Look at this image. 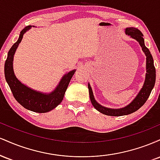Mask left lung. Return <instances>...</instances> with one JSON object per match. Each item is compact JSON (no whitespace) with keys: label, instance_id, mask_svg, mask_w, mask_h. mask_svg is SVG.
Segmentation results:
<instances>
[{"label":"left lung","instance_id":"8db88e82","mask_svg":"<svg viewBox=\"0 0 160 160\" xmlns=\"http://www.w3.org/2000/svg\"><path fill=\"white\" fill-rule=\"evenodd\" d=\"M125 33L129 36L130 38H133L135 40H137L140 44L141 47L142 48V50L146 56V75H145V80L144 85L138 95L135 96V98L133 99L128 105L126 107L117 108H109L104 107V106L101 105L100 104L96 102L94 98V95H93L92 89L90 84L88 83V89H89V97H90V100L92 104L93 105L97 111H98L100 113H103V114L108 116H113V117H119V116H123L128 115L130 113L135 112L140 108L141 106L144 105V104L149 98L150 92H151L152 89H153V86L155 85L156 82V69L154 67L153 59L152 55L150 54V50L145 47L144 44V40L143 38V34L141 33L138 29L135 28H126L125 29Z\"/></svg>","mask_w":160,"mask_h":160}]
</instances>
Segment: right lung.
Listing matches in <instances>:
<instances>
[{
    "instance_id": "add662e5",
    "label": "right lung",
    "mask_w": 160,
    "mask_h": 160,
    "mask_svg": "<svg viewBox=\"0 0 160 160\" xmlns=\"http://www.w3.org/2000/svg\"><path fill=\"white\" fill-rule=\"evenodd\" d=\"M31 28L32 25L23 28L20 32L19 39L9 50L4 64L5 79L14 98L22 106L29 111L37 113H47L56 108L62 102L69 82L76 70L69 71L64 75L54 90L49 93L34 90L18 80L13 71L14 55L21 43L24 34Z\"/></svg>"
}]
</instances>
